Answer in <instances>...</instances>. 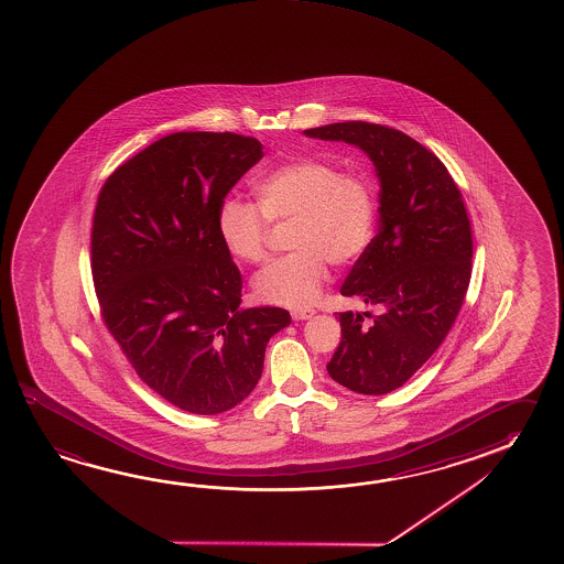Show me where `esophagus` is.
Wrapping results in <instances>:
<instances>
[{
  "instance_id": "esophagus-1",
  "label": "esophagus",
  "mask_w": 564,
  "mask_h": 564,
  "mask_svg": "<svg viewBox=\"0 0 564 564\" xmlns=\"http://www.w3.org/2000/svg\"><path fill=\"white\" fill-rule=\"evenodd\" d=\"M314 314V308H295L291 316H293V321H306V318H311Z\"/></svg>"
}]
</instances>
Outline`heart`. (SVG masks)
I'll return each mask as SVG.
<instances>
[{"mask_svg": "<svg viewBox=\"0 0 564 564\" xmlns=\"http://www.w3.org/2000/svg\"><path fill=\"white\" fill-rule=\"evenodd\" d=\"M256 193L259 207L226 198L216 226L230 256L259 265L269 258V223H293L289 248L295 251L253 281L256 293L268 303L311 305L321 295L326 263L350 265L373 238L378 196L364 173H341L323 159H296L263 176Z\"/></svg>", "mask_w": 564, "mask_h": 564, "instance_id": "obj_1", "label": "heart"}]
</instances>
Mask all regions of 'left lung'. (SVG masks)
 Masks as SVG:
<instances>
[{"label":"left lung","instance_id":"8db88e82","mask_svg":"<svg viewBox=\"0 0 564 564\" xmlns=\"http://www.w3.org/2000/svg\"><path fill=\"white\" fill-rule=\"evenodd\" d=\"M306 135L364 149L378 169L379 230L341 285L383 313H340L326 370L361 395L401 388L443 344L470 285L471 228L462 193L433 151L403 131L344 121Z\"/></svg>","mask_w":564,"mask_h":564}]
</instances>
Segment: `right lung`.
Listing matches in <instances>:
<instances>
[{
    "label": "right lung",
    "mask_w": 564,
    "mask_h": 564,
    "mask_svg": "<svg viewBox=\"0 0 564 564\" xmlns=\"http://www.w3.org/2000/svg\"><path fill=\"white\" fill-rule=\"evenodd\" d=\"M261 149L230 131L171 133L118 166L94 210L90 265L104 324L145 386L196 415L248 398L269 338L291 324L285 308L240 306V269L216 226Z\"/></svg>",
    "instance_id": "right-lung-1"
}]
</instances>
